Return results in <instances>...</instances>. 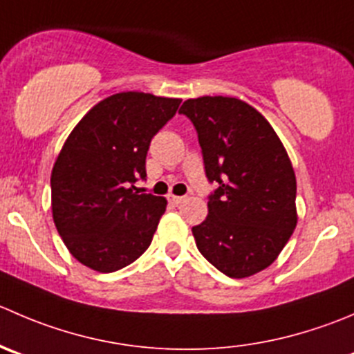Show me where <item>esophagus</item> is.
<instances>
[{
	"label": "esophagus",
	"instance_id": "obj_1",
	"mask_svg": "<svg viewBox=\"0 0 354 354\" xmlns=\"http://www.w3.org/2000/svg\"><path fill=\"white\" fill-rule=\"evenodd\" d=\"M171 202H173V204H181V202H185V197L183 195H171V198H169Z\"/></svg>",
	"mask_w": 354,
	"mask_h": 354
}]
</instances>
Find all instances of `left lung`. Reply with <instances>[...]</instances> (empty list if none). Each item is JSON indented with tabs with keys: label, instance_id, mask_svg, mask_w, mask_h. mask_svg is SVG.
I'll use <instances>...</instances> for the list:
<instances>
[{
	"label": "left lung",
	"instance_id": "8db88e82",
	"mask_svg": "<svg viewBox=\"0 0 354 354\" xmlns=\"http://www.w3.org/2000/svg\"><path fill=\"white\" fill-rule=\"evenodd\" d=\"M197 131L204 171L216 190L194 226L197 249L230 279L268 268L297 223L296 174L270 122L230 97L190 98L180 109Z\"/></svg>",
	"mask_w": 354,
	"mask_h": 354
}]
</instances>
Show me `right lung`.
<instances>
[{
	"label": "right lung",
	"mask_w": 354,
	"mask_h": 354,
	"mask_svg": "<svg viewBox=\"0 0 354 354\" xmlns=\"http://www.w3.org/2000/svg\"><path fill=\"white\" fill-rule=\"evenodd\" d=\"M180 98L140 91L95 105L68 135L51 171V211L72 256L112 273L149 249L166 198L138 194L153 136L174 118Z\"/></svg>",
	"instance_id": "1"
}]
</instances>
